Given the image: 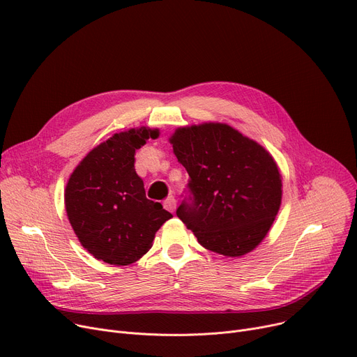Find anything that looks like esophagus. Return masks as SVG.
Returning <instances> with one entry per match:
<instances>
[{
  "mask_svg": "<svg viewBox=\"0 0 357 357\" xmlns=\"http://www.w3.org/2000/svg\"><path fill=\"white\" fill-rule=\"evenodd\" d=\"M163 207H165L167 211L174 213V211L176 210V199H175L174 197H167V198L165 199V202H163Z\"/></svg>",
  "mask_w": 357,
  "mask_h": 357,
  "instance_id": "34e87169",
  "label": "esophagus"
}]
</instances>
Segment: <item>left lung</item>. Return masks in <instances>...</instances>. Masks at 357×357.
Instances as JSON below:
<instances>
[{
	"mask_svg": "<svg viewBox=\"0 0 357 357\" xmlns=\"http://www.w3.org/2000/svg\"><path fill=\"white\" fill-rule=\"evenodd\" d=\"M169 143L191 178L194 195L176 215L199 245L229 257L255 250L282 202V175L273 156L218 121L178 127Z\"/></svg>",
	"mask_w": 357,
	"mask_h": 357,
	"instance_id": "left-lung-1",
	"label": "left lung"
}]
</instances>
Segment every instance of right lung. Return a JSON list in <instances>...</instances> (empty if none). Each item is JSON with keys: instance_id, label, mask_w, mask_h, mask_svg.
Returning a JSON list of instances; mask_svg holds the SVG:
<instances>
[{"instance_id": "add662e5", "label": "right lung", "mask_w": 357, "mask_h": 357, "mask_svg": "<svg viewBox=\"0 0 357 357\" xmlns=\"http://www.w3.org/2000/svg\"><path fill=\"white\" fill-rule=\"evenodd\" d=\"M159 128L135 127L93 147L70 174L65 208L84 249L97 260L127 266L153 246L156 231L172 218L160 202L146 198L136 174V150Z\"/></svg>"}]
</instances>
